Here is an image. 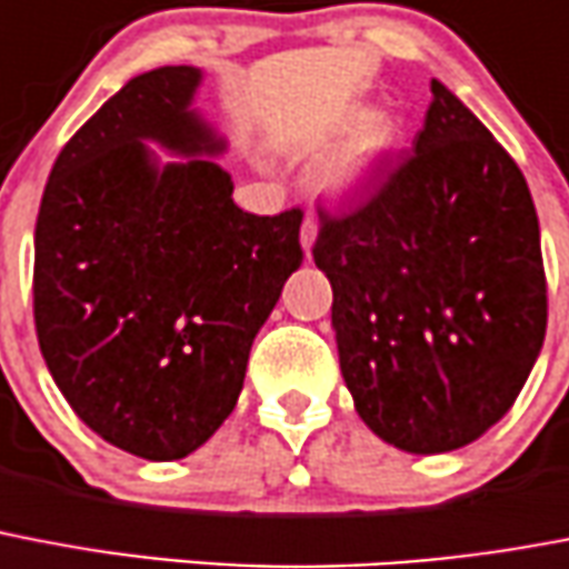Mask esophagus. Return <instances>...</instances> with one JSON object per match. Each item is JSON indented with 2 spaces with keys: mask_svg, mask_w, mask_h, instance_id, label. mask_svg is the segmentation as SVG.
Instances as JSON below:
<instances>
[{
  "mask_svg": "<svg viewBox=\"0 0 569 569\" xmlns=\"http://www.w3.org/2000/svg\"><path fill=\"white\" fill-rule=\"evenodd\" d=\"M299 240H302L306 256H311L313 240H317V220H313V217H306V222H302V231H299Z\"/></svg>",
  "mask_w": 569,
  "mask_h": 569,
  "instance_id": "esophagus-1",
  "label": "esophagus"
}]
</instances>
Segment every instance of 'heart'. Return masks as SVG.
<instances>
[{
	"mask_svg": "<svg viewBox=\"0 0 569 569\" xmlns=\"http://www.w3.org/2000/svg\"><path fill=\"white\" fill-rule=\"evenodd\" d=\"M361 119V108H352V111H347L340 117L338 131L340 134H347V131L357 129ZM399 143H402V126H399L397 117H390V113H376V117L365 120V126L358 130L356 140L349 143L347 152L326 170V176H322V188L329 190V193H335V197L356 193V190H361L363 184L370 181L372 172L379 170V163L385 161L390 152H397Z\"/></svg>",
	"mask_w": 569,
	"mask_h": 569,
	"instance_id": "heart-1",
	"label": "heart"
}]
</instances>
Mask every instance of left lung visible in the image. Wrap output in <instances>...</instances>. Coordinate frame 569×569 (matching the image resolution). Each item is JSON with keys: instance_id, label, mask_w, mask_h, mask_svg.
<instances>
[{"instance_id": "1", "label": "left lung", "mask_w": 569, "mask_h": 569, "mask_svg": "<svg viewBox=\"0 0 569 569\" xmlns=\"http://www.w3.org/2000/svg\"><path fill=\"white\" fill-rule=\"evenodd\" d=\"M313 263L343 381L381 440L452 452L515 406L547 335L538 213L515 158L438 79L367 202L320 211Z\"/></svg>"}]
</instances>
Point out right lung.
I'll list each match as a JSON object with an SVG mask.
<instances>
[{"instance_id":"add662e5","label":"right lung","mask_w":569,"mask_h":569,"mask_svg":"<svg viewBox=\"0 0 569 569\" xmlns=\"http://www.w3.org/2000/svg\"><path fill=\"white\" fill-rule=\"evenodd\" d=\"M202 72L158 67L61 149L34 229V326L54 385L99 438L190 456L234 411L252 340L302 263V211L234 206L226 140L190 102ZM152 139L188 162L161 164Z\"/></svg>"}]
</instances>
